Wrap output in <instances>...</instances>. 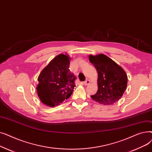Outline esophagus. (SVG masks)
I'll use <instances>...</instances> for the list:
<instances>
[{"label":"esophagus","instance_id":"1","mask_svg":"<svg viewBox=\"0 0 152 152\" xmlns=\"http://www.w3.org/2000/svg\"><path fill=\"white\" fill-rule=\"evenodd\" d=\"M90 83V81L88 79H87L84 82V85H88Z\"/></svg>","mask_w":152,"mask_h":152}]
</instances>
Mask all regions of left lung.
I'll list each match as a JSON object with an SVG mask.
<instances>
[{"label":"left lung","instance_id":"obj_1","mask_svg":"<svg viewBox=\"0 0 152 152\" xmlns=\"http://www.w3.org/2000/svg\"><path fill=\"white\" fill-rule=\"evenodd\" d=\"M89 61L98 73V91L91 98L105 105H113L126 89L127 76L124 69L104 54L90 55Z\"/></svg>","mask_w":152,"mask_h":152}]
</instances>
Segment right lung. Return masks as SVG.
Wrapping results in <instances>:
<instances>
[{
  "label": "right lung",
  "mask_w": 152,
  "mask_h": 152,
  "mask_svg": "<svg viewBox=\"0 0 152 152\" xmlns=\"http://www.w3.org/2000/svg\"><path fill=\"white\" fill-rule=\"evenodd\" d=\"M69 59L68 56L63 53L57 55L38 77L37 95L47 106L59 105L73 92L76 76L69 69Z\"/></svg>",
  "instance_id": "1"
}]
</instances>
